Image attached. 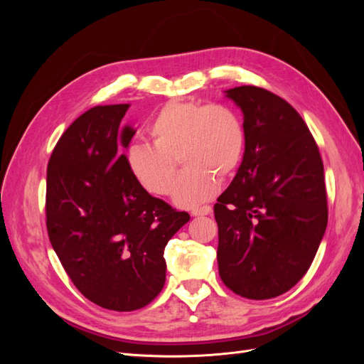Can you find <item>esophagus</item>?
<instances>
[{
  "label": "esophagus",
  "mask_w": 364,
  "mask_h": 364,
  "mask_svg": "<svg viewBox=\"0 0 364 364\" xmlns=\"http://www.w3.org/2000/svg\"><path fill=\"white\" fill-rule=\"evenodd\" d=\"M213 213V208L211 206H200V208H194L191 209V215L193 217H197V215H208Z\"/></svg>",
  "instance_id": "34e87169"
}]
</instances>
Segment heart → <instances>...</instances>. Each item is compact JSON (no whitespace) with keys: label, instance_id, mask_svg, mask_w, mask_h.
Instances as JSON below:
<instances>
[{"label":"heart","instance_id":"b5f03b06","mask_svg":"<svg viewBox=\"0 0 364 364\" xmlns=\"http://www.w3.org/2000/svg\"><path fill=\"white\" fill-rule=\"evenodd\" d=\"M149 135L153 146H130L127 167L142 188L168 196L179 158L185 168L176 182L174 202L183 208L211 199L218 186L217 178L232 174L245 151L243 123L223 105L168 102L153 118Z\"/></svg>","mask_w":364,"mask_h":364}]
</instances>
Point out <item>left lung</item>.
<instances>
[{"instance_id":"1","label":"left lung","mask_w":364,"mask_h":364,"mask_svg":"<svg viewBox=\"0 0 364 364\" xmlns=\"http://www.w3.org/2000/svg\"><path fill=\"white\" fill-rule=\"evenodd\" d=\"M243 112L245 155L218 197L217 262L228 289L270 299L310 269L328 223L323 164L296 109L257 86L225 91Z\"/></svg>"}]
</instances>
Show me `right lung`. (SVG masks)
Returning a JSON list of instances; mask_svg holds the SVG:
<instances>
[{"instance_id": "right-lung-1", "label": "right lung", "mask_w": 364, "mask_h": 364, "mask_svg": "<svg viewBox=\"0 0 364 364\" xmlns=\"http://www.w3.org/2000/svg\"><path fill=\"white\" fill-rule=\"evenodd\" d=\"M129 105L95 106L63 132L47 170V230L65 272L86 299L134 311L161 293L164 249L190 214L150 196L126 155L135 129Z\"/></svg>"}]
</instances>
